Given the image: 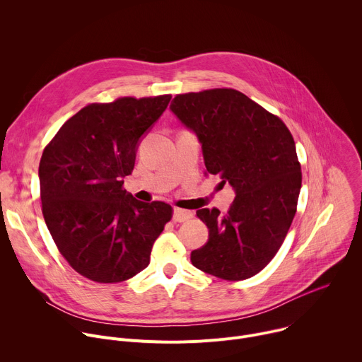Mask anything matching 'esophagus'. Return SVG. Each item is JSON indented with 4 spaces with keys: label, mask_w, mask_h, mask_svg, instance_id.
Masks as SVG:
<instances>
[{
    "label": "esophagus",
    "mask_w": 362,
    "mask_h": 362,
    "mask_svg": "<svg viewBox=\"0 0 362 362\" xmlns=\"http://www.w3.org/2000/svg\"><path fill=\"white\" fill-rule=\"evenodd\" d=\"M193 218V212L192 211H186L182 208H175L173 211V221L175 222H185Z\"/></svg>",
    "instance_id": "34e87169"
}]
</instances>
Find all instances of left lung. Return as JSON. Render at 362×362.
Listing matches in <instances>:
<instances>
[{
  "label": "left lung",
  "instance_id": "8db88e82",
  "mask_svg": "<svg viewBox=\"0 0 362 362\" xmlns=\"http://www.w3.org/2000/svg\"><path fill=\"white\" fill-rule=\"evenodd\" d=\"M170 109L197 134L204 175L236 193L226 214L196 211L209 239L190 261L225 281L247 279L274 259L296 214L302 173L293 137L278 116L233 88L177 94Z\"/></svg>",
  "mask_w": 362,
  "mask_h": 362
}]
</instances>
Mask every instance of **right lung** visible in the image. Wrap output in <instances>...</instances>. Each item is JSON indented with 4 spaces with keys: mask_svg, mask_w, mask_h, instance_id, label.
Wrapping results in <instances>:
<instances>
[{
    "mask_svg": "<svg viewBox=\"0 0 362 362\" xmlns=\"http://www.w3.org/2000/svg\"><path fill=\"white\" fill-rule=\"evenodd\" d=\"M170 98L91 103L42 151L38 176L45 225L69 265L90 281L117 284L141 272L172 219L169 203L140 202L123 187L141 134Z\"/></svg>",
    "mask_w": 362,
    "mask_h": 362,
    "instance_id": "1",
    "label": "right lung"
}]
</instances>
